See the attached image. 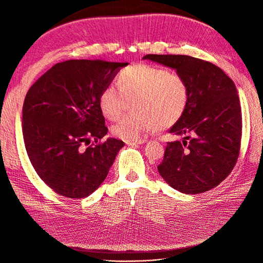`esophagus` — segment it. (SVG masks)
Instances as JSON below:
<instances>
[{
    "mask_svg": "<svg viewBox=\"0 0 263 263\" xmlns=\"http://www.w3.org/2000/svg\"><path fill=\"white\" fill-rule=\"evenodd\" d=\"M147 142L146 138H141V139H132V140H125L126 145H141Z\"/></svg>",
    "mask_w": 263,
    "mask_h": 263,
    "instance_id": "esophagus-1",
    "label": "esophagus"
}]
</instances>
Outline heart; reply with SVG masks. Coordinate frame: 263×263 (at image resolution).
<instances>
[{
    "mask_svg": "<svg viewBox=\"0 0 263 263\" xmlns=\"http://www.w3.org/2000/svg\"><path fill=\"white\" fill-rule=\"evenodd\" d=\"M117 87L107 85L99 97L102 114L117 121L112 134L123 140L139 138L147 132L166 128L179 122L190 102V86L182 76L161 67L138 63L126 67L117 74Z\"/></svg>",
    "mask_w": 263,
    "mask_h": 263,
    "instance_id": "obj_1",
    "label": "heart"
}]
</instances>
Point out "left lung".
I'll return each instance as SVG.
<instances>
[{
  "mask_svg": "<svg viewBox=\"0 0 263 263\" xmlns=\"http://www.w3.org/2000/svg\"><path fill=\"white\" fill-rule=\"evenodd\" d=\"M144 59L176 69L190 86L189 106L170 129L184 138L166 142L159 173L185 194L216 187L240 153L242 117L235 83L217 66L191 55L146 54Z\"/></svg>",
  "mask_w": 263,
  "mask_h": 263,
  "instance_id": "left-lung-1",
  "label": "left lung"
}]
</instances>
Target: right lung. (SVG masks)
Instances as JSON below:
<instances>
[{"label": "right lung", "mask_w": 263, "mask_h": 263, "mask_svg": "<svg viewBox=\"0 0 263 263\" xmlns=\"http://www.w3.org/2000/svg\"><path fill=\"white\" fill-rule=\"evenodd\" d=\"M127 62L67 60L30 86L23 104V138L47 186L70 198L89 196L105 180L124 141L108 138L102 90Z\"/></svg>", "instance_id": "obj_1"}]
</instances>
